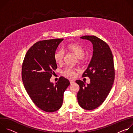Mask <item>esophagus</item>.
<instances>
[{"label":"esophagus","instance_id":"1","mask_svg":"<svg viewBox=\"0 0 133 133\" xmlns=\"http://www.w3.org/2000/svg\"><path fill=\"white\" fill-rule=\"evenodd\" d=\"M69 82H70V84H73L75 82V81L72 80V79H69Z\"/></svg>","mask_w":133,"mask_h":133}]
</instances>
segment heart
Masks as SVG:
<instances>
[{"label":"heart","instance_id":"1","mask_svg":"<svg viewBox=\"0 0 133 133\" xmlns=\"http://www.w3.org/2000/svg\"><path fill=\"white\" fill-rule=\"evenodd\" d=\"M64 51H67L74 54L78 58V62L83 63L85 61V49L82 46L76 43H71L66 45L64 48ZM64 52L62 50L56 51L54 55V58L57 64H61L63 63L64 58ZM77 69L68 67L66 68L63 73L67 76L72 77L76 75Z\"/></svg>","mask_w":133,"mask_h":133}]
</instances>
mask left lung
I'll list each match as a JSON object with an SVG mask.
<instances>
[{
	"instance_id": "8db88e82",
	"label": "left lung",
	"mask_w": 133,
	"mask_h": 133,
	"mask_svg": "<svg viewBox=\"0 0 133 133\" xmlns=\"http://www.w3.org/2000/svg\"><path fill=\"white\" fill-rule=\"evenodd\" d=\"M82 39L90 41L93 45V55L82 77L90 79L86 86L81 80L76 81L79 86L77 99L79 106L86 110L99 107L106 99L115 79V68L112 52L108 44L95 36H85Z\"/></svg>"
}]
</instances>
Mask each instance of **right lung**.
<instances>
[{"label": "right lung", "instance_id": "add662e5", "mask_svg": "<svg viewBox=\"0 0 133 133\" xmlns=\"http://www.w3.org/2000/svg\"><path fill=\"white\" fill-rule=\"evenodd\" d=\"M64 39H52L36 43L27 51L23 61L22 77L24 87L37 107L48 112L62 106L64 92L70 84L61 76L55 85L50 82L57 68L54 55Z\"/></svg>", "mask_w": 133, "mask_h": 133}]
</instances>
